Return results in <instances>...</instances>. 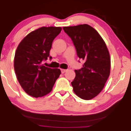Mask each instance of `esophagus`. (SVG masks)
<instances>
[{
    "label": "esophagus",
    "instance_id": "obj_1",
    "mask_svg": "<svg viewBox=\"0 0 131 131\" xmlns=\"http://www.w3.org/2000/svg\"><path fill=\"white\" fill-rule=\"evenodd\" d=\"M67 70H66V69H61V73H66Z\"/></svg>",
    "mask_w": 131,
    "mask_h": 131
}]
</instances>
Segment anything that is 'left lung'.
I'll list each match as a JSON object with an SVG mask.
<instances>
[{
    "label": "left lung",
    "instance_id": "8db88e82",
    "mask_svg": "<svg viewBox=\"0 0 131 131\" xmlns=\"http://www.w3.org/2000/svg\"><path fill=\"white\" fill-rule=\"evenodd\" d=\"M62 28L73 40L79 58L85 61L81 69L74 70L73 91L82 99H92L101 92L110 76L108 48L98 31L88 24Z\"/></svg>",
    "mask_w": 131,
    "mask_h": 131
}]
</instances>
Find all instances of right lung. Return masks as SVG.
<instances>
[{
	"mask_svg": "<svg viewBox=\"0 0 131 131\" xmlns=\"http://www.w3.org/2000/svg\"><path fill=\"white\" fill-rule=\"evenodd\" d=\"M61 30L60 27H42L28 34L18 46L14 69L21 86L30 96L42 97L51 92L61 73L60 69L42 64L49 56L53 40Z\"/></svg>",
	"mask_w": 131,
	"mask_h": 131,
	"instance_id": "right-lung-1",
	"label": "right lung"
}]
</instances>
